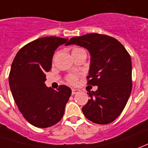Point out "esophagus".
<instances>
[{
	"label": "esophagus",
	"instance_id": "1",
	"mask_svg": "<svg viewBox=\"0 0 148 148\" xmlns=\"http://www.w3.org/2000/svg\"><path fill=\"white\" fill-rule=\"evenodd\" d=\"M79 92H80V90H79V89H77V88H72V95H75V94H76V93H78Z\"/></svg>",
	"mask_w": 148,
	"mask_h": 148
}]
</instances>
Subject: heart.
<instances>
[{"label": "heart", "mask_w": 148, "mask_h": 148, "mask_svg": "<svg viewBox=\"0 0 148 148\" xmlns=\"http://www.w3.org/2000/svg\"><path fill=\"white\" fill-rule=\"evenodd\" d=\"M80 50H84L81 47H74L72 49V52H74V51H80ZM77 79H78V76L76 75V74H69L68 76H67L66 77V80L68 81V83L72 84H75L77 81Z\"/></svg>", "instance_id": "heart-1"}]
</instances>
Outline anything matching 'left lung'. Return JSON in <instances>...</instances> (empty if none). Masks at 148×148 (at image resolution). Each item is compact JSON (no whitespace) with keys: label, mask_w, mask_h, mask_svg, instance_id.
I'll return each instance as SVG.
<instances>
[{"label":"left lung","mask_w":148,"mask_h":148,"mask_svg":"<svg viewBox=\"0 0 148 148\" xmlns=\"http://www.w3.org/2000/svg\"><path fill=\"white\" fill-rule=\"evenodd\" d=\"M86 48L91 56L88 84L97 86L88 92L82 108L84 116L97 124H109L121 114L132 89L131 59L123 45L106 34L92 33L73 37L66 43Z\"/></svg>","instance_id":"1"}]
</instances>
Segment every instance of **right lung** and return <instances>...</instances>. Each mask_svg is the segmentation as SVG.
<instances>
[{
  "label": "right lung",
  "instance_id": "right-lung-1",
  "mask_svg": "<svg viewBox=\"0 0 148 148\" xmlns=\"http://www.w3.org/2000/svg\"><path fill=\"white\" fill-rule=\"evenodd\" d=\"M67 41L68 38L54 36L34 40L19 50L11 65L9 83L14 101L25 120L38 128L60 121L72 94L66 85L56 91L44 83L55 51Z\"/></svg>",
  "mask_w": 148,
  "mask_h": 148
}]
</instances>
